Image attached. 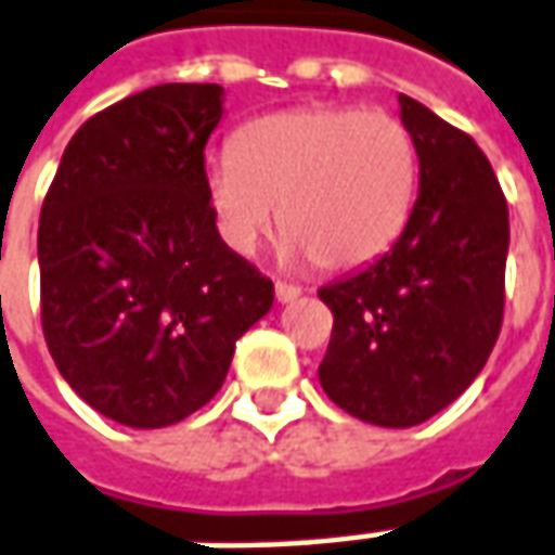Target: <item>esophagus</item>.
Wrapping results in <instances>:
<instances>
[{"label": "esophagus", "instance_id": "1", "mask_svg": "<svg viewBox=\"0 0 555 555\" xmlns=\"http://www.w3.org/2000/svg\"><path fill=\"white\" fill-rule=\"evenodd\" d=\"M297 297H300V288H297V285H291V282H276L279 304H291V300H297Z\"/></svg>", "mask_w": 555, "mask_h": 555}]
</instances>
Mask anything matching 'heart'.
I'll return each mask as SVG.
<instances>
[{"mask_svg":"<svg viewBox=\"0 0 555 555\" xmlns=\"http://www.w3.org/2000/svg\"><path fill=\"white\" fill-rule=\"evenodd\" d=\"M417 173V143L399 116L321 102L243 122L204 189L228 249L251 255L279 207L285 255L339 273L397 243L412 219Z\"/></svg>","mask_w":555,"mask_h":555,"instance_id":"1","label":"heart"}]
</instances>
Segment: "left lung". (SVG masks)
Returning a JSON list of instances; mask_svg holds the SVG:
<instances>
[{"label": "left lung", "instance_id": "8db88e82", "mask_svg": "<svg viewBox=\"0 0 555 555\" xmlns=\"http://www.w3.org/2000/svg\"><path fill=\"white\" fill-rule=\"evenodd\" d=\"M421 162L412 219L378 261L318 297L333 312L324 393L360 421L414 426L460 397L505 315L507 201L478 143L399 95Z\"/></svg>", "mask_w": 555, "mask_h": 555}]
</instances>
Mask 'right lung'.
Masks as SVG:
<instances>
[{
	"label": "right lung",
	"instance_id": "right-lung-1",
	"mask_svg": "<svg viewBox=\"0 0 555 555\" xmlns=\"http://www.w3.org/2000/svg\"><path fill=\"white\" fill-rule=\"evenodd\" d=\"M222 102L219 83H162L104 107L44 195L41 331L62 378L116 424L158 429L207 405L273 306L207 204Z\"/></svg>",
	"mask_w": 555,
	"mask_h": 555
}]
</instances>
